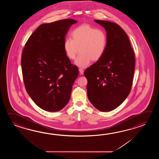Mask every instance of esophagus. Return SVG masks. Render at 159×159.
Listing matches in <instances>:
<instances>
[{
	"label": "esophagus",
	"mask_w": 159,
	"mask_h": 159,
	"mask_svg": "<svg viewBox=\"0 0 159 159\" xmlns=\"http://www.w3.org/2000/svg\"><path fill=\"white\" fill-rule=\"evenodd\" d=\"M79 71H80V73L81 75H83V74H84V69H83L82 68H80V69H79Z\"/></svg>",
	"instance_id": "obj_1"
}]
</instances>
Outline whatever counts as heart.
<instances>
[{
  "instance_id": "heart-1",
  "label": "heart",
  "mask_w": 159,
  "mask_h": 159,
  "mask_svg": "<svg viewBox=\"0 0 159 159\" xmlns=\"http://www.w3.org/2000/svg\"><path fill=\"white\" fill-rule=\"evenodd\" d=\"M71 39H66L64 43L65 52L70 60H74L80 52L75 64L80 67H86L91 60H99L107 48V37L105 30L82 24L71 32Z\"/></svg>"
}]
</instances>
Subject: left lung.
Wrapping results in <instances>:
<instances>
[{"label": "left lung", "mask_w": 159, "mask_h": 159, "mask_svg": "<svg viewBox=\"0 0 159 159\" xmlns=\"http://www.w3.org/2000/svg\"><path fill=\"white\" fill-rule=\"evenodd\" d=\"M107 32V45L102 57L85 70L87 93L91 104L110 111L129 95L135 71V54L129 37L118 24L95 20Z\"/></svg>", "instance_id": "left-lung-1"}]
</instances>
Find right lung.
Returning a JSON list of instances; mask_svg holds the SVG:
<instances>
[{"mask_svg": "<svg viewBox=\"0 0 159 159\" xmlns=\"http://www.w3.org/2000/svg\"><path fill=\"white\" fill-rule=\"evenodd\" d=\"M77 21L66 19L41 24L25 44L21 65L24 86L36 105L47 111L68 104L78 75L64 48L65 36Z\"/></svg>", "mask_w": 159, "mask_h": 159, "instance_id": "right-lung-1", "label": "right lung"}]
</instances>
